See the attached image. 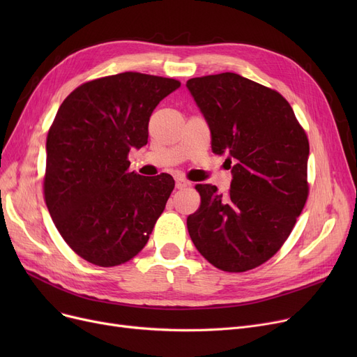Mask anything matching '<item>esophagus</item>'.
Wrapping results in <instances>:
<instances>
[{"instance_id": "obj_1", "label": "esophagus", "mask_w": 357, "mask_h": 357, "mask_svg": "<svg viewBox=\"0 0 357 357\" xmlns=\"http://www.w3.org/2000/svg\"><path fill=\"white\" fill-rule=\"evenodd\" d=\"M175 183H176V188H178V190H182V188H185V186H190V185H191L190 181H186V179L181 178V176L175 178Z\"/></svg>"}]
</instances>
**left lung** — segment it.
<instances>
[{"mask_svg": "<svg viewBox=\"0 0 357 357\" xmlns=\"http://www.w3.org/2000/svg\"><path fill=\"white\" fill-rule=\"evenodd\" d=\"M226 153L233 181L226 194L198 183L199 208L186 226L197 250L224 272L269 260L289 237L308 198L310 143L289 102L272 88L233 72L186 82Z\"/></svg>", "mask_w": 357, "mask_h": 357, "instance_id": "left-lung-1", "label": "left lung"}]
</instances>
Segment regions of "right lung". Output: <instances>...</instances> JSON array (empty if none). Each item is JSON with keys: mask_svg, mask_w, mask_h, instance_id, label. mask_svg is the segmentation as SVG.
<instances>
[{"mask_svg": "<svg viewBox=\"0 0 357 357\" xmlns=\"http://www.w3.org/2000/svg\"><path fill=\"white\" fill-rule=\"evenodd\" d=\"M179 86L123 72L75 88L58 109L46 140L45 201L66 245L92 265L133 259L165 210L174 178L130 172L128 152L147 143L153 109Z\"/></svg>", "mask_w": 357, "mask_h": 357, "instance_id": "add662e5", "label": "right lung"}]
</instances>
